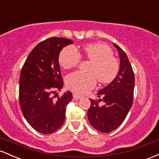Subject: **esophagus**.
I'll use <instances>...</instances> for the list:
<instances>
[{
	"label": "esophagus",
	"instance_id": "1",
	"mask_svg": "<svg viewBox=\"0 0 159 159\" xmlns=\"http://www.w3.org/2000/svg\"><path fill=\"white\" fill-rule=\"evenodd\" d=\"M73 98H74L75 100H78V99H80V98H83V96H81V95H78V94L74 93V94H73Z\"/></svg>",
	"mask_w": 159,
	"mask_h": 159
}]
</instances>
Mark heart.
<instances>
[{"mask_svg":"<svg viewBox=\"0 0 159 159\" xmlns=\"http://www.w3.org/2000/svg\"><path fill=\"white\" fill-rule=\"evenodd\" d=\"M113 54L112 49L104 43L86 45L83 56L92 62L88 69L90 73L75 72L69 74L66 78L67 87L78 93H84L96 86V78L102 84L114 81L119 73L120 63ZM81 60V54L73 45L65 47L60 53L59 63L66 69L77 66Z\"/></svg>","mask_w":159,"mask_h":159,"instance_id":"1","label":"heart"}]
</instances>
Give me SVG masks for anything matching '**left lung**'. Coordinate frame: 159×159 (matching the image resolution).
Instances as JSON below:
<instances>
[{
    "label": "left lung",
    "instance_id": "1",
    "mask_svg": "<svg viewBox=\"0 0 159 159\" xmlns=\"http://www.w3.org/2000/svg\"><path fill=\"white\" fill-rule=\"evenodd\" d=\"M113 44L119 53V73L114 81L98 91V97L101 98L98 101L90 98L91 105L87 112L91 125L104 133L112 132L121 125L132 106L134 95V75L132 65L122 48ZM100 101L104 103L102 106L98 104Z\"/></svg>",
    "mask_w": 159,
    "mask_h": 159
}]
</instances>
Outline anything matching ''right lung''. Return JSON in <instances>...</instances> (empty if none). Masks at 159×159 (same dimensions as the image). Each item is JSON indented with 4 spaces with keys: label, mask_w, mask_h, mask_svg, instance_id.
I'll use <instances>...</instances> for the list:
<instances>
[{
    "label": "right lung",
    "mask_w": 159,
    "mask_h": 159,
    "mask_svg": "<svg viewBox=\"0 0 159 159\" xmlns=\"http://www.w3.org/2000/svg\"><path fill=\"white\" fill-rule=\"evenodd\" d=\"M74 42L52 37L41 42L29 54L19 78V104L27 123L36 131L51 134L64 123L66 107L72 99L67 91L54 100L52 93L63 88L59 54Z\"/></svg>",
    "instance_id": "obj_1"
}]
</instances>
